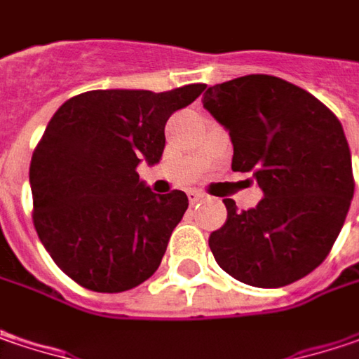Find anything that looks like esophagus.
Returning <instances> with one entry per match:
<instances>
[{
	"label": "esophagus",
	"instance_id": "1",
	"mask_svg": "<svg viewBox=\"0 0 359 359\" xmlns=\"http://www.w3.org/2000/svg\"><path fill=\"white\" fill-rule=\"evenodd\" d=\"M204 198H206V194H204V191H200V189H189L188 191L189 204H198V202H202Z\"/></svg>",
	"mask_w": 359,
	"mask_h": 359
}]
</instances>
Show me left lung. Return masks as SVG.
<instances>
[{"instance_id":"left-lung-1","label":"left lung","mask_w":359,"mask_h":359,"mask_svg":"<svg viewBox=\"0 0 359 359\" xmlns=\"http://www.w3.org/2000/svg\"><path fill=\"white\" fill-rule=\"evenodd\" d=\"M204 107L232 139V170L252 171L262 200L236 210L210 234L220 269L241 283L275 289L330 255L353 198L348 139L339 118L291 82L248 74L210 86Z\"/></svg>"}]
</instances>
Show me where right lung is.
Listing matches in <instances>:
<instances>
[{
    "label": "right lung",
    "mask_w": 359,
    "mask_h": 359,
    "mask_svg": "<svg viewBox=\"0 0 359 359\" xmlns=\"http://www.w3.org/2000/svg\"><path fill=\"white\" fill-rule=\"evenodd\" d=\"M204 88L88 90L50 118L29 163L32 218L52 260L81 287L129 291L161 264L188 196L153 194L137 165L161 159L168 118Z\"/></svg>",
    "instance_id": "add662e5"
}]
</instances>
